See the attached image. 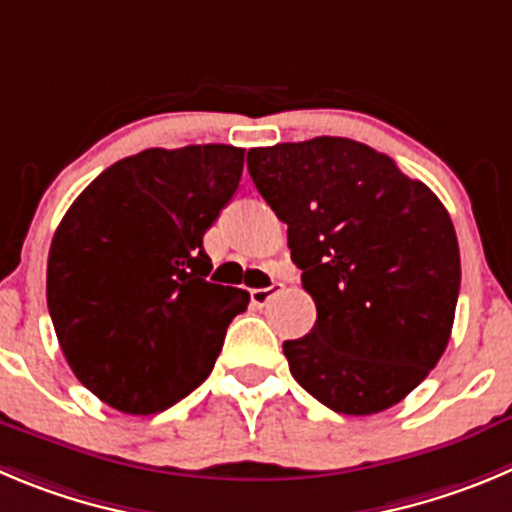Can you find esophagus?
I'll return each mask as SVG.
<instances>
[{
    "label": "esophagus",
    "instance_id": "34e87169",
    "mask_svg": "<svg viewBox=\"0 0 512 512\" xmlns=\"http://www.w3.org/2000/svg\"><path fill=\"white\" fill-rule=\"evenodd\" d=\"M278 293H283V285L272 283L270 288L250 290V300H252V305H255V308H265V305L270 303V300L275 298V295H278Z\"/></svg>",
    "mask_w": 512,
    "mask_h": 512
}]
</instances>
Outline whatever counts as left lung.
<instances>
[{"instance_id":"1","label":"left lung","mask_w":512,"mask_h":512,"mask_svg":"<svg viewBox=\"0 0 512 512\" xmlns=\"http://www.w3.org/2000/svg\"><path fill=\"white\" fill-rule=\"evenodd\" d=\"M247 169L315 300V326L285 341L290 374L328 409L384 412L450 343L460 247L434 191L366 143L318 136L250 148Z\"/></svg>"}]
</instances>
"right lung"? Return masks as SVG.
<instances>
[{"instance_id":"obj_1","label":"right lung","mask_w":512,"mask_h":512,"mask_svg":"<svg viewBox=\"0 0 512 512\" xmlns=\"http://www.w3.org/2000/svg\"><path fill=\"white\" fill-rule=\"evenodd\" d=\"M245 148H146L116 161L62 217L47 257V308L85 389L156 414L214 369L250 293L209 283L202 237L240 186Z\"/></svg>"}]
</instances>
